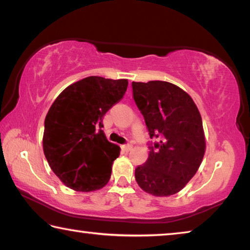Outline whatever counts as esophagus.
Masks as SVG:
<instances>
[{
    "label": "esophagus",
    "mask_w": 250,
    "mask_h": 250,
    "mask_svg": "<svg viewBox=\"0 0 250 250\" xmlns=\"http://www.w3.org/2000/svg\"><path fill=\"white\" fill-rule=\"evenodd\" d=\"M121 149L124 150V151H125V152H128V151H130L131 149H132V146H131V145H125V146H121Z\"/></svg>",
    "instance_id": "esophagus-1"
}]
</instances>
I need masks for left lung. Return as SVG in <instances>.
<instances>
[{"instance_id":"8db88e82","label":"left lung","mask_w":250,"mask_h":250,"mask_svg":"<svg viewBox=\"0 0 250 250\" xmlns=\"http://www.w3.org/2000/svg\"><path fill=\"white\" fill-rule=\"evenodd\" d=\"M133 99L150 138L146 162L135 168V181L154 196L180 192L195 175L205 153L201 113L191 96L171 83H132Z\"/></svg>"}]
</instances>
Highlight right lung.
I'll list each match as a JSON object with an SVG mask.
<instances>
[{"mask_svg":"<svg viewBox=\"0 0 250 250\" xmlns=\"http://www.w3.org/2000/svg\"><path fill=\"white\" fill-rule=\"evenodd\" d=\"M126 79L90 76L61 92L45 118L43 150L53 172L78 192H91L108 183L120 147L104 131L105 112L122 99Z\"/></svg>","mask_w":250,"mask_h":250,"instance_id":"add662e5","label":"right lung"}]
</instances>
